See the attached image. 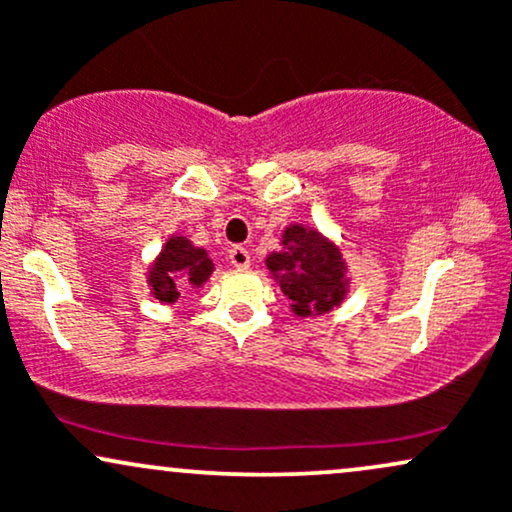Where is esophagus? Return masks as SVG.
I'll return each mask as SVG.
<instances>
[{
  "instance_id": "1",
  "label": "esophagus",
  "mask_w": 512,
  "mask_h": 512,
  "mask_svg": "<svg viewBox=\"0 0 512 512\" xmlns=\"http://www.w3.org/2000/svg\"><path fill=\"white\" fill-rule=\"evenodd\" d=\"M228 262H231L233 267H238V269L248 267V264H250L248 248H243V245H236V248L228 250Z\"/></svg>"
}]
</instances>
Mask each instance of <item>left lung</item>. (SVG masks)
<instances>
[{
    "instance_id": "8db88e82",
    "label": "left lung",
    "mask_w": 512,
    "mask_h": 512,
    "mask_svg": "<svg viewBox=\"0 0 512 512\" xmlns=\"http://www.w3.org/2000/svg\"><path fill=\"white\" fill-rule=\"evenodd\" d=\"M267 269L291 298L298 317L325 315L349 293L346 262L337 245L317 228L291 223L281 233V250L269 252Z\"/></svg>"
}]
</instances>
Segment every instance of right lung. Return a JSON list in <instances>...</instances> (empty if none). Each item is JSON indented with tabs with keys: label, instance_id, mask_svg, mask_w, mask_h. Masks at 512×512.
<instances>
[{
	"label": "right lung",
	"instance_id": "add662e5",
	"mask_svg": "<svg viewBox=\"0 0 512 512\" xmlns=\"http://www.w3.org/2000/svg\"><path fill=\"white\" fill-rule=\"evenodd\" d=\"M211 272L214 262L209 260L207 250L192 245L185 236H170L151 262L146 284L151 286V296L156 301L173 305L180 298V291L202 289Z\"/></svg>",
	"mask_w": 512,
	"mask_h": 512
}]
</instances>
